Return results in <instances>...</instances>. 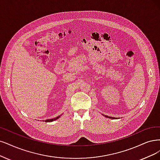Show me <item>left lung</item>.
Segmentation results:
<instances>
[{
  "mask_svg": "<svg viewBox=\"0 0 160 160\" xmlns=\"http://www.w3.org/2000/svg\"><path fill=\"white\" fill-rule=\"evenodd\" d=\"M103 116H105V117H108V118H109V119H116V118H115V117H109V116H106V115H103Z\"/></svg>",
  "mask_w": 160,
  "mask_h": 160,
  "instance_id": "1",
  "label": "left lung"
}]
</instances>
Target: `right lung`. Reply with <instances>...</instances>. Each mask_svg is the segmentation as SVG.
Segmentation results:
<instances>
[{
    "instance_id": "1",
    "label": "right lung",
    "mask_w": 160,
    "mask_h": 160,
    "mask_svg": "<svg viewBox=\"0 0 160 160\" xmlns=\"http://www.w3.org/2000/svg\"><path fill=\"white\" fill-rule=\"evenodd\" d=\"M60 117H61V115H59V116H58V117H55V118H53V119H47V120H45V122H52V121H55V120L58 119V118H60Z\"/></svg>"
}]
</instances>
